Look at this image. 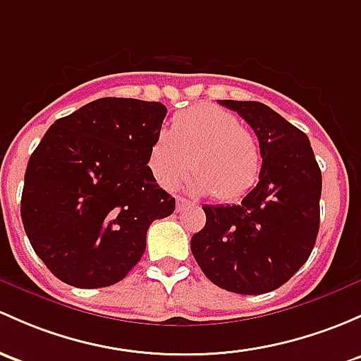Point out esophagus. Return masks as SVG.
Here are the masks:
<instances>
[{"label": "esophagus", "instance_id": "obj_1", "mask_svg": "<svg viewBox=\"0 0 361 361\" xmlns=\"http://www.w3.org/2000/svg\"><path fill=\"white\" fill-rule=\"evenodd\" d=\"M188 204H190V202H188V200L185 199V197H176V211H178V212L183 211L185 207L188 206Z\"/></svg>", "mask_w": 361, "mask_h": 361}]
</instances>
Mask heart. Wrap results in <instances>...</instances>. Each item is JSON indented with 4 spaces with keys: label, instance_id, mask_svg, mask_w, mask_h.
Returning a JSON list of instances; mask_svg holds the SVG:
<instances>
[{
    "label": "heart",
    "instance_id": "b5f03b06",
    "mask_svg": "<svg viewBox=\"0 0 361 361\" xmlns=\"http://www.w3.org/2000/svg\"><path fill=\"white\" fill-rule=\"evenodd\" d=\"M149 166L166 190H174L193 171L188 190L230 202L256 185L261 150L240 119L218 105L200 104L178 114L171 130L152 143Z\"/></svg>",
    "mask_w": 361,
    "mask_h": 361
}]
</instances>
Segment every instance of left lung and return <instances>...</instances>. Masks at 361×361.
Instances as JSON below:
<instances>
[{"label":"left lung","instance_id":"8db88e82","mask_svg":"<svg viewBox=\"0 0 361 361\" xmlns=\"http://www.w3.org/2000/svg\"><path fill=\"white\" fill-rule=\"evenodd\" d=\"M252 128L263 164L240 204L202 206L190 247L214 286L245 295L279 289L308 261L320 228L322 171L308 136L259 102L218 100Z\"/></svg>","mask_w":361,"mask_h":361}]
</instances>
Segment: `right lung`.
<instances>
[{
	"label": "right lung",
	"mask_w": 361,
	"mask_h": 361,
	"mask_svg": "<svg viewBox=\"0 0 361 361\" xmlns=\"http://www.w3.org/2000/svg\"><path fill=\"white\" fill-rule=\"evenodd\" d=\"M168 109L98 98L51 124L25 169L20 216L34 252L79 289L121 282L142 259L147 230L174 211L149 164Z\"/></svg>",
	"instance_id": "1"
}]
</instances>
